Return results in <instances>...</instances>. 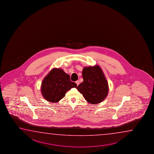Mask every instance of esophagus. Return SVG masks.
I'll list each match as a JSON object with an SVG mask.
<instances>
[{"label":"esophagus","mask_w":154,"mask_h":154,"mask_svg":"<svg viewBox=\"0 0 154 154\" xmlns=\"http://www.w3.org/2000/svg\"><path fill=\"white\" fill-rule=\"evenodd\" d=\"M75 82L76 84V85H77V86H78L80 84V82H79V80L76 81Z\"/></svg>","instance_id":"1"}]
</instances>
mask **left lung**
<instances>
[{"instance_id": "left-lung-1", "label": "left lung", "mask_w": 154, "mask_h": 154, "mask_svg": "<svg viewBox=\"0 0 154 154\" xmlns=\"http://www.w3.org/2000/svg\"><path fill=\"white\" fill-rule=\"evenodd\" d=\"M82 78L84 81L77 89L86 101L94 104L103 101L108 95L109 87L101 68L98 65L84 67Z\"/></svg>"}]
</instances>
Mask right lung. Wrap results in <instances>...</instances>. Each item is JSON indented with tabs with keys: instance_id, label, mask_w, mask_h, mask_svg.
Masks as SVG:
<instances>
[{
	"instance_id": "1",
	"label": "right lung",
	"mask_w": 154,
	"mask_h": 154,
	"mask_svg": "<svg viewBox=\"0 0 154 154\" xmlns=\"http://www.w3.org/2000/svg\"><path fill=\"white\" fill-rule=\"evenodd\" d=\"M77 85L70 81V76L60 68H53L42 81L41 91L47 101L57 102L65 96L66 92Z\"/></svg>"
}]
</instances>
